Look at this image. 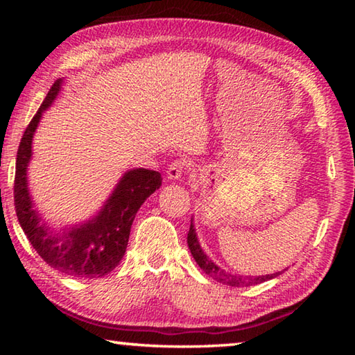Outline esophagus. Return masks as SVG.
<instances>
[{
  "label": "esophagus",
  "mask_w": 355,
  "mask_h": 355,
  "mask_svg": "<svg viewBox=\"0 0 355 355\" xmlns=\"http://www.w3.org/2000/svg\"><path fill=\"white\" fill-rule=\"evenodd\" d=\"M186 171V164L184 161H175V163H172L169 167H167V180H172V182H175V180L182 178V175Z\"/></svg>",
  "instance_id": "obj_1"
}]
</instances>
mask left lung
Segmentation results:
<instances>
[{
  "mask_svg": "<svg viewBox=\"0 0 355 355\" xmlns=\"http://www.w3.org/2000/svg\"><path fill=\"white\" fill-rule=\"evenodd\" d=\"M188 245L191 250V255L194 257L196 263L199 264L200 269L205 274H208L209 277H213L214 280H218L219 284H224L228 286H252V285H258L263 284V282L271 280L279 277L282 272H275V274H266V275H239V274H232L225 271V269L219 268L211 258H209L205 252H203L202 245L199 243V238H197V232H196V225H194V219H191V227H189V233H188Z\"/></svg>",
  "mask_w": 355,
  "mask_h": 355,
  "instance_id": "8db88e82",
  "label": "left lung"
}]
</instances>
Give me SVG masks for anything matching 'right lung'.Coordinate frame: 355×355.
<instances>
[{"mask_svg": "<svg viewBox=\"0 0 355 355\" xmlns=\"http://www.w3.org/2000/svg\"><path fill=\"white\" fill-rule=\"evenodd\" d=\"M62 84V78L53 84L21 137L15 166V211L29 243L46 264L71 277L98 279L110 274L123 258L136 213L159 189L163 178L156 171L130 169L120 177L103 207L92 218L59 228L48 225L29 192L28 166L42 114L55 103Z\"/></svg>", "mask_w": 355, "mask_h": 355, "instance_id": "right-lung-1", "label": "right lung"}]
</instances>
